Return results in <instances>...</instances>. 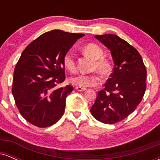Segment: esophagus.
<instances>
[{
    "instance_id": "obj_1",
    "label": "esophagus",
    "mask_w": 160,
    "mask_h": 160,
    "mask_svg": "<svg viewBox=\"0 0 160 160\" xmlns=\"http://www.w3.org/2000/svg\"><path fill=\"white\" fill-rule=\"evenodd\" d=\"M76 89L78 91H80V92H82V91H85V90H86V88H85V87H81V86H76Z\"/></svg>"
}]
</instances>
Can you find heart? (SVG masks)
<instances>
[{"mask_svg":"<svg viewBox=\"0 0 160 160\" xmlns=\"http://www.w3.org/2000/svg\"><path fill=\"white\" fill-rule=\"evenodd\" d=\"M83 52L88 56H91L95 62L92 65V71H97L103 75H108L111 71V64L108 58H104L103 49L100 46L94 43H89L86 44L82 48ZM64 67L70 72H75L77 68L74 56L71 51H68L64 55L62 58ZM71 84L81 87L88 86H96L101 84L102 78L98 72L92 74H80L72 77L69 79Z\"/></svg>","mask_w":160,"mask_h":160,"instance_id":"obj_1","label":"heart"}]
</instances>
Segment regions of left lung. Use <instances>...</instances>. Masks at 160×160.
I'll use <instances>...</instances> for the list:
<instances>
[{"instance_id": "8db88e82", "label": "left lung", "mask_w": 160, "mask_h": 160, "mask_svg": "<svg viewBox=\"0 0 160 160\" xmlns=\"http://www.w3.org/2000/svg\"><path fill=\"white\" fill-rule=\"evenodd\" d=\"M95 38L111 50L114 67L90 111L97 120L114 124L140 104L146 91L147 70L137 49L120 37L110 34Z\"/></svg>"}]
</instances>
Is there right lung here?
I'll list each match as a JSON object with an SVG mask.
<instances>
[{
    "label": "right lung",
    "mask_w": 160,
    "mask_h": 160,
    "mask_svg": "<svg viewBox=\"0 0 160 160\" xmlns=\"http://www.w3.org/2000/svg\"><path fill=\"white\" fill-rule=\"evenodd\" d=\"M84 35L52 30L24 49L14 70L12 93L20 114L31 124L48 127L62 117L66 98L74 89L57 87L65 80L62 58Z\"/></svg>",
    "instance_id": "right-lung-1"
}]
</instances>
